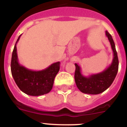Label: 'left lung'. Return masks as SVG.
<instances>
[{
    "label": "left lung",
    "mask_w": 127,
    "mask_h": 127,
    "mask_svg": "<svg viewBox=\"0 0 127 127\" xmlns=\"http://www.w3.org/2000/svg\"><path fill=\"white\" fill-rule=\"evenodd\" d=\"M105 35L108 38L113 52V61L107 69L100 73L86 77L82 74L81 69L79 65L75 64V82L78 89L84 94L97 95L104 92L111 85L117 74L119 62L116 47L111 34L105 31Z\"/></svg>",
    "instance_id": "1"
}]
</instances>
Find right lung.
<instances>
[{"instance_id":"right-lung-1","label":"right lung","mask_w":127,"mask_h":127,"mask_svg":"<svg viewBox=\"0 0 127 127\" xmlns=\"http://www.w3.org/2000/svg\"><path fill=\"white\" fill-rule=\"evenodd\" d=\"M14 46L11 58V69L12 76L20 90L31 96H40L49 93L53 85L54 79L60 70V62L41 70H32L22 65L18 62L16 44Z\"/></svg>"}]
</instances>
